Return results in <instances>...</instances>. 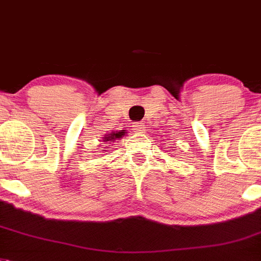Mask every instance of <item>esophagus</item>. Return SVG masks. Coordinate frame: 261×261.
I'll use <instances>...</instances> for the list:
<instances>
[{"label": "esophagus", "mask_w": 261, "mask_h": 261, "mask_svg": "<svg viewBox=\"0 0 261 261\" xmlns=\"http://www.w3.org/2000/svg\"><path fill=\"white\" fill-rule=\"evenodd\" d=\"M133 130H134L135 133H142V131L144 130L143 123H141V122H137V123H134L133 124Z\"/></svg>", "instance_id": "1"}]
</instances>
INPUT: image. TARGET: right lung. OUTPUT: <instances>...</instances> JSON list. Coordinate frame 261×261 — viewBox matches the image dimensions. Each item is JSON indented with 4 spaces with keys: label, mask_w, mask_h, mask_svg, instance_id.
Instances as JSON below:
<instances>
[{
    "label": "right lung",
    "mask_w": 261,
    "mask_h": 261,
    "mask_svg": "<svg viewBox=\"0 0 261 261\" xmlns=\"http://www.w3.org/2000/svg\"><path fill=\"white\" fill-rule=\"evenodd\" d=\"M124 134H126V130L115 131V133H111V134H107L106 137L103 138V139H105L103 142H107V143H111V142H114V141H115V139H120V138L123 137Z\"/></svg>",
    "instance_id": "right-lung-1"
}]
</instances>
